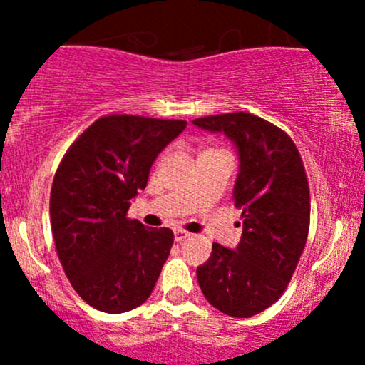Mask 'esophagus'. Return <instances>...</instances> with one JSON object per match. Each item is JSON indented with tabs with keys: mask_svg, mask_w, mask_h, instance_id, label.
Here are the masks:
<instances>
[{
	"mask_svg": "<svg viewBox=\"0 0 365 365\" xmlns=\"http://www.w3.org/2000/svg\"><path fill=\"white\" fill-rule=\"evenodd\" d=\"M187 238H190L189 231H185V230H176L175 231V240L176 242H183V240H187Z\"/></svg>",
	"mask_w": 365,
	"mask_h": 365,
	"instance_id": "1",
	"label": "esophagus"
}]
</instances>
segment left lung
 <instances>
[{
  "mask_svg": "<svg viewBox=\"0 0 365 365\" xmlns=\"http://www.w3.org/2000/svg\"><path fill=\"white\" fill-rule=\"evenodd\" d=\"M194 125L222 132L237 145L233 203L244 219L237 251L213 244L212 256L197 268V282L220 312L251 318L281 298L304 252L311 220L304 162L293 139L256 114H213Z\"/></svg>",
  "mask_w": 365,
  "mask_h": 365,
  "instance_id": "1",
  "label": "left lung"
}]
</instances>
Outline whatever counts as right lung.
I'll list each match as a JSON object with an SVG mask.
<instances>
[{"instance_id":"1","label":"right lung","mask_w":365,"mask_h":365,"mask_svg":"<svg viewBox=\"0 0 365 365\" xmlns=\"http://www.w3.org/2000/svg\"><path fill=\"white\" fill-rule=\"evenodd\" d=\"M185 127L183 120L101 116L58 165L49 203L54 245L72 288L98 311H132L155 288L175 235L127 212L153 160Z\"/></svg>"}]
</instances>
